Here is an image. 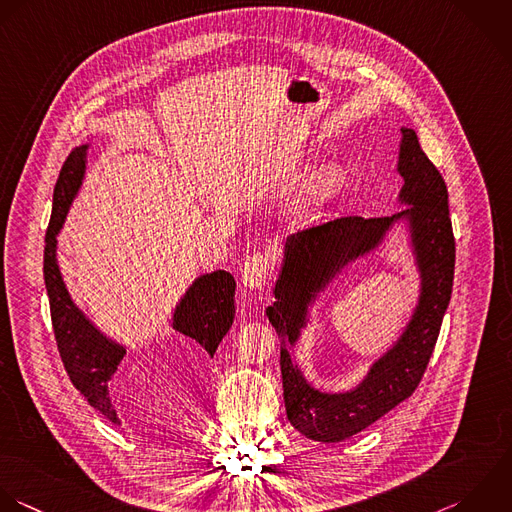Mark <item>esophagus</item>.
Masks as SVG:
<instances>
[{
    "label": "esophagus",
    "instance_id": "34e87169",
    "mask_svg": "<svg viewBox=\"0 0 512 512\" xmlns=\"http://www.w3.org/2000/svg\"><path fill=\"white\" fill-rule=\"evenodd\" d=\"M275 265V249H267L263 253H255L243 263L241 281L247 289H261L265 287L271 271Z\"/></svg>",
    "mask_w": 512,
    "mask_h": 512
}]
</instances>
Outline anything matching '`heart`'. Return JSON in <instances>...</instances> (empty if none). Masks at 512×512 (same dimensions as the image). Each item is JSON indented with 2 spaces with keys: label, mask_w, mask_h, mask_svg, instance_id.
Listing matches in <instances>:
<instances>
[{
  "label": "heart",
  "mask_w": 512,
  "mask_h": 512,
  "mask_svg": "<svg viewBox=\"0 0 512 512\" xmlns=\"http://www.w3.org/2000/svg\"><path fill=\"white\" fill-rule=\"evenodd\" d=\"M347 183V169L341 165L327 167L317 179L311 183L307 193V211H317L325 203H329Z\"/></svg>",
  "instance_id": "obj_1"
}]
</instances>
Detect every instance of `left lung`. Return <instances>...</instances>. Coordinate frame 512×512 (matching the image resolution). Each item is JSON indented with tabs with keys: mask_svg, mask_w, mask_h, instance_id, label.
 <instances>
[{
	"mask_svg": "<svg viewBox=\"0 0 512 512\" xmlns=\"http://www.w3.org/2000/svg\"><path fill=\"white\" fill-rule=\"evenodd\" d=\"M397 171L403 177L399 203L409 205L391 217H339L287 237L283 263L267 317L281 337L283 399L289 423L307 439L341 443L409 399L433 355L453 293L455 237L449 193L443 175L421 149L415 129H401ZM405 220L420 269L422 289L414 315L400 339L351 392L315 390L292 361L290 349L308 322V307L349 263L374 250Z\"/></svg>",
	"mask_w": 512,
	"mask_h": 512,
	"instance_id": "8db88e82",
	"label": "left lung"
}]
</instances>
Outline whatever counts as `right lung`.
I'll return each instance as SVG.
<instances>
[{
	"label": "right lung",
	"mask_w": 512,
	"mask_h": 512,
	"mask_svg": "<svg viewBox=\"0 0 512 512\" xmlns=\"http://www.w3.org/2000/svg\"><path fill=\"white\" fill-rule=\"evenodd\" d=\"M87 149L89 143L75 147L59 171L53 189L51 221L45 233L43 279L49 297L53 335L73 387L95 411L105 415L111 423H119L109 397V385L125 355V347L103 335L73 303L57 265V233L83 183ZM233 297L235 279L231 273L219 269L197 277L179 299L171 327L191 341L189 345L195 343L201 349V359H213L221 339L231 329L235 317Z\"/></svg>",
	"instance_id": "right-lung-1"
}]
</instances>
